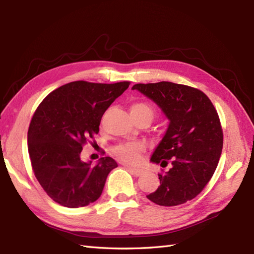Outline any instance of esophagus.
<instances>
[{
  "instance_id": "esophagus-1",
  "label": "esophagus",
  "mask_w": 254,
  "mask_h": 254,
  "mask_svg": "<svg viewBox=\"0 0 254 254\" xmlns=\"http://www.w3.org/2000/svg\"><path fill=\"white\" fill-rule=\"evenodd\" d=\"M128 170H130L132 174H134L135 176H142L144 174V170L142 169H138V168H134V167H130L128 166Z\"/></svg>"
}]
</instances>
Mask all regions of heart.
I'll use <instances>...</instances> for the list:
<instances>
[{"instance_id":"1","label":"heart","mask_w":254,"mask_h":254,"mask_svg":"<svg viewBox=\"0 0 254 254\" xmlns=\"http://www.w3.org/2000/svg\"><path fill=\"white\" fill-rule=\"evenodd\" d=\"M133 117L147 116L152 120L154 111L152 107L145 102H134L131 106ZM145 145L142 143H122L113 148V153L117 157L127 164H137L142 159V154L145 152Z\"/></svg>"}]
</instances>
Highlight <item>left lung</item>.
Listing matches in <instances>:
<instances>
[{"label":"left lung","instance_id":"1","mask_svg":"<svg viewBox=\"0 0 254 254\" xmlns=\"http://www.w3.org/2000/svg\"><path fill=\"white\" fill-rule=\"evenodd\" d=\"M169 119L150 161L170 169L159 174L157 190L147 194L160 206H176L198 195L213 177L223 149L218 113L203 91L171 82L135 84Z\"/></svg>","mask_w":254,"mask_h":254}]
</instances>
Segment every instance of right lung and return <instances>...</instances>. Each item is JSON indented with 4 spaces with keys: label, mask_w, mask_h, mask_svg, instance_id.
Instances as JSON below:
<instances>
[{
    "label": "right lung",
    "mask_w": 254,
    "mask_h": 254,
    "mask_svg": "<svg viewBox=\"0 0 254 254\" xmlns=\"http://www.w3.org/2000/svg\"><path fill=\"white\" fill-rule=\"evenodd\" d=\"M128 85L76 80L53 90L36 109L27 135L31 167L42 189L62 206L83 207L97 201L109 172L118 167L111 157L95 166L85 163L80 152Z\"/></svg>",
    "instance_id": "1"
}]
</instances>
